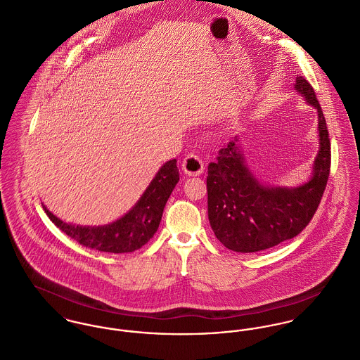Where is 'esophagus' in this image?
Here are the masks:
<instances>
[{"label":"esophagus","instance_id":"obj_1","mask_svg":"<svg viewBox=\"0 0 360 360\" xmlns=\"http://www.w3.org/2000/svg\"><path fill=\"white\" fill-rule=\"evenodd\" d=\"M182 171L189 176L201 175L204 172V163L198 156L191 153L182 162Z\"/></svg>","mask_w":360,"mask_h":360}]
</instances>
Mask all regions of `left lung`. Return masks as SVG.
I'll list each match as a JSON object with an SVG mask.
<instances>
[{
    "label": "left lung",
    "mask_w": 360,
    "mask_h": 360,
    "mask_svg": "<svg viewBox=\"0 0 360 360\" xmlns=\"http://www.w3.org/2000/svg\"><path fill=\"white\" fill-rule=\"evenodd\" d=\"M295 90L318 115L319 150L307 182L295 188L260 182L245 163L240 136L221 148L217 162L208 166V219L217 238L230 250L259 252L296 237L321 202L330 171L326 120L303 77H296Z\"/></svg>",
    "instance_id": "obj_1"
}]
</instances>
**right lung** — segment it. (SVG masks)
<instances>
[{"instance_id":"obj_1","label":"right lung","mask_w":360,"mask_h":360,"mask_svg":"<svg viewBox=\"0 0 360 360\" xmlns=\"http://www.w3.org/2000/svg\"><path fill=\"white\" fill-rule=\"evenodd\" d=\"M179 181L176 160H168L156 172L134 207L122 218L103 226H81L61 221L44 204L49 219L86 248L127 253L143 247L158 231L167 200Z\"/></svg>"}]
</instances>
